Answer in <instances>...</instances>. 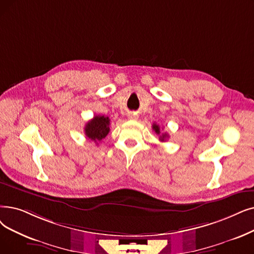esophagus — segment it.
Segmentation results:
<instances>
[{
	"label": "esophagus",
	"mask_w": 254,
	"mask_h": 254,
	"mask_svg": "<svg viewBox=\"0 0 254 254\" xmlns=\"http://www.w3.org/2000/svg\"><path fill=\"white\" fill-rule=\"evenodd\" d=\"M128 118L129 119H133V120H136L138 118V115L136 113H129L128 114Z\"/></svg>",
	"instance_id": "1"
}]
</instances>
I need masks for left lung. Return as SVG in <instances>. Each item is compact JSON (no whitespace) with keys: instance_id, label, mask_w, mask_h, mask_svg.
Listing matches in <instances>:
<instances>
[{"instance_id":"obj_1","label":"left lung","mask_w":254,"mask_h":254,"mask_svg":"<svg viewBox=\"0 0 254 254\" xmlns=\"http://www.w3.org/2000/svg\"><path fill=\"white\" fill-rule=\"evenodd\" d=\"M152 129H153L154 131H156V133H157L158 135H160V140H161L162 142H164L165 140H166V139L168 138V134L162 133L161 129H160V127H159L157 124H153V125H152Z\"/></svg>"}]
</instances>
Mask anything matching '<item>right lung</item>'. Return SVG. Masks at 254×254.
I'll return each mask as SVG.
<instances>
[{"label": "right lung", "mask_w": 254, "mask_h": 254, "mask_svg": "<svg viewBox=\"0 0 254 254\" xmlns=\"http://www.w3.org/2000/svg\"><path fill=\"white\" fill-rule=\"evenodd\" d=\"M110 119L106 116H94L85 126V135L94 142L103 140L110 131Z\"/></svg>", "instance_id": "right-lung-1"}]
</instances>
